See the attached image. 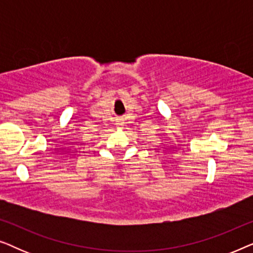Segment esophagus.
Here are the masks:
<instances>
[{
  "mask_svg": "<svg viewBox=\"0 0 253 253\" xmlns=\"http://www.w3.org/2000/svg\"><path fill=\"white\" fill-rule=\"evenodd\" d=\"M123 124H124V122H123L122 119L117 120V122H116V126H123Z\"/></svg>",
  "mask_w": 253,
  "mask_h": 253,
  "instance_id": "1",
  "label": "esophagus"
}]
</instances>
